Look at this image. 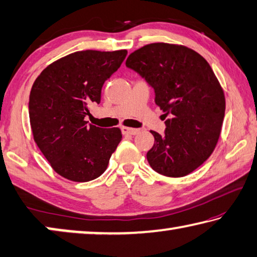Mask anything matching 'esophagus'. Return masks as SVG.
<instances>
[{
  "label": "esophagus",
  "instance_id": "obj_1",
  "mask_svg": "<svg viewBox=\"0 0 257 257\" xmlns=\"http://www.w3.org/2000/svg\"><path fill=\"white\" fill-rule=\"evenodd\" d=\"M121 130H122L123 135H137V134H139V129H135V128L122 127V128H121Z\"/></svg>",
  "mask_w": 257,
  "mask_h": 257
}]
</instances>
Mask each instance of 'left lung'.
Masks as SVG:
<instances>
[{"mask_svg": "<svg viewBox=\"0 0 257 257\" xmlns=\"http://www.w3.org/2000/svg\"><path fill=\"white\" fill-rule=\"evenodd\" d=\"M125 66L154 88L164 112L163 135L151 130L147 161L160 175L185 177L210 158L224 118L222 87L201 54L184 45L153 43L133 52Z\"/></svg>", "mask_w": 257, "mask_h": 257, "instance_id": "left-lung-1", "label": "left lung"}]
</instances>
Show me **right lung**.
I'll use <instances>...</instances> for the list:
<instances>
[{
  "instance_id": "obj_1",
  "label": "right lung",
  "mask_w": 257,
  "mask_h": 257,
  "mask_svg": "<svg viewBox=\"0 0 257 257\" xmlns=\"http://www.w3.org/2000/svg\"><path fill=\"white\" fill-rule=\"evenodd\" d=\"M127 53L75 52L47 66L34 82L29 96L34 141L53 170L66 179H96L121 142L119 128H99L85 118L90 115V106L101 102L103 84Z\"/></svg>"
}]
</instances>
